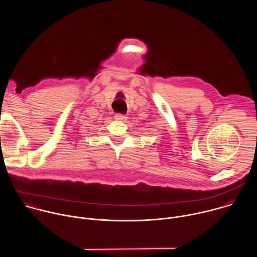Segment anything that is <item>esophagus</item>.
Wrapping results in <instances>:
<instances>
[{
    "label": "esophagus",
    "instance_id": "1",
    "mask_svg": "<svg viewBox=\"0 0 257 257\" xmlns=\"http://www.w3.org/2000/svg\"><path fill=\"white\" fill-rule=\"evenodd\" d=\"M115 117H116L117 120H121V121H125V120L127 119V116H126V115L120 114V113H117V114L115 115Z\"/></svg>",
    "mask_w": 257,
    "mask_h": 257
}]
</instances>
